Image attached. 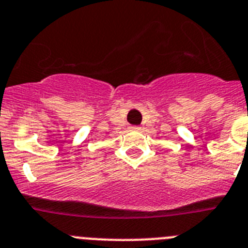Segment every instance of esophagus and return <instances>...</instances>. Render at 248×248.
I'll return each mask as SVG.
<instances>
[{
    "instance_id": "1",
    "label": "esophagus",
    "mask_w": 248,
    "mask_h": 248,
    "mask_svg": "<svg viewBox=\"0 0 248 248\" xmlns=\"http://www.w3.org/2000/svg\"><path fill=\"white\" fill-rule=\"evenodd\" d=\"M131 129H133V131H138L140 128H138V127H131Z\"/></svg>"
}]
</instances>
